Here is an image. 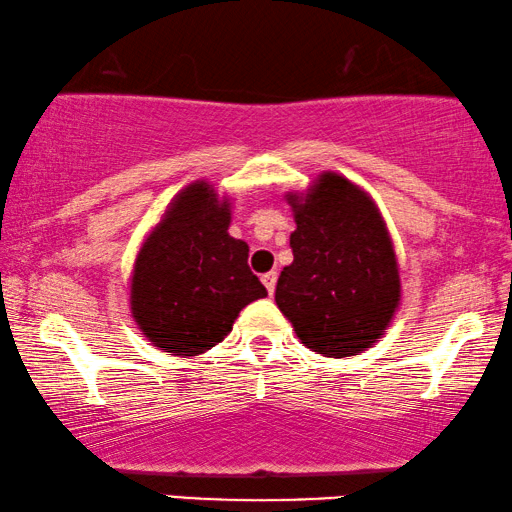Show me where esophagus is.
<instances>
[{"label":"esophagus","mask_w":512,"mask_h":512,"mask_svg":"<svg viewBox=\"0 0 512 512\" xmlns=\"http://www.w3.org/2000/svg\"><path fill=\"white\" fill-rule=\"evenodd\" d=\"M261 282H263V286H265V289H268V293L272 296V293H275V286H277V272L275 270L265 272V275L261 277Z\"/></svg>","instance_id":"esophagus-1"}]
</instances>
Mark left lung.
<instances>
[{"mask_svg": "<svg viewBox=\"0 0 512 512\" xmlns=\"http://www.w3.org/2000/svg\"><path fill=\"white\" fill-rule=\"evenodd\" d=\"M296 230L293 263L275 300L298 340L342 359L373 347L401 305L394 242L373 198L338 172H321L303 193H286Z\"/></svg>", "mask_w": 512, "mask_h": 512, "instance_id": "obj_1", "label": "left lung"}]
</instances>
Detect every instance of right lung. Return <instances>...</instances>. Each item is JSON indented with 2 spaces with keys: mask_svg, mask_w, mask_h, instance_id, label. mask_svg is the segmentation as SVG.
Here are the masks:
<instances>
[{
  "mask_svg": "<svg viewBox=\"0 0 512 512\" xmlns=\"http://www.w3.org/2000/svg\"><path fill=\"white\" fill-rule=\"evenodd\" d=\"M228 226L230 200L193 181L146 235L132 265L130 312L153 347L184 359L205 354L244 307L268 296L247 265V242Z\"/></svg>",
  "mask_w": 512,
  "mask_h": 512,
  "instance_id": "1",
  "label": "right lung"
}]
</instances>
